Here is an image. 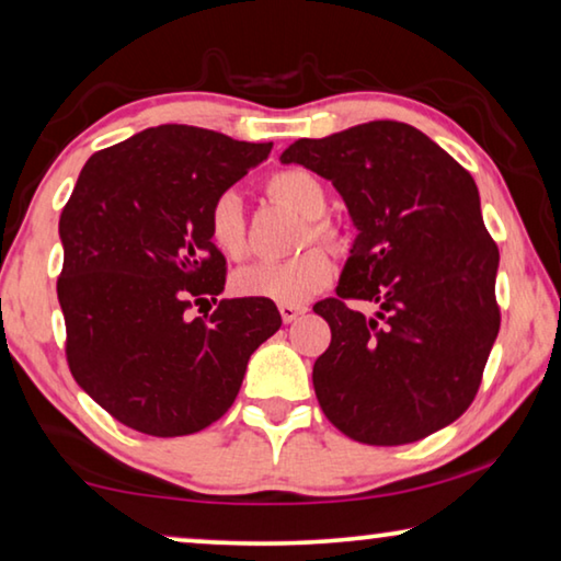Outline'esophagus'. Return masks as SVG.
Segmentation results:
<instances>
[{
  "mask_svg": "<svg viewBox=\"0 0 561 561\" xmlns=\"http://www.w3.org/2000/svg\"><path fill=\"white\" fill-rule=\"evenodd\" d=\"M306 308L304 306H288V304H280V319L283 323H294L298 316H304Z\"/></svg>",
  "mask_w": 561,
  "mask_h": 561,
  "instance_id": "34e87169",
  "label": "esophagus"
}]
</instances>
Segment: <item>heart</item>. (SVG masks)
<instances>
[{"instance_id": "b5f03b06", "label": "heart", "mask_w": 561, "mask_h": 561, "mask_svg": "<svg viewBox=\"0 0 561 561\" xmlns=\"http://www.w3.org/2000/svg\"><path fill=\"white\" fill-rule=\"evenodd\" d=\"M267 197L294 209L306 220V230L300 234V245L319 242L323 248L339 250L344 245L339 227L327 220L323 213L329 207L327 186L319 176L306 169H280L267 176ZM207 232L213 245L230 261H240L248 255V222L245 207L238 192L227 190L217 194L207 213ZM334 278V265L329 255L319 248L304 250L290 261H261L234 273L232 286L245 298L275 300V304L300 306L308 298L321 294Z\"/></svg>"}]
</instances>
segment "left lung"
<instances>
[{"label": "left lung", "instance_id": "8db88e82", "mask_svg": "<svg viewBox=\"0 0 561 561\" xmlns=\"http://www.w3.org/2000/svg\"><path fill=\"white\" fill-rule=\"evenodd\" d=\"M283 164L331 180L356 225L336 298L313 311L331 344L313 364L323 415L364 445H408L476 400L499 336V248L478 186L415 126L369 121L298 139ZM346 299H369L375 317Z\"/></svg>", "mask_w": 561, "mask_h": 561}]
</instances>
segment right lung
I'll return each mask as SVG.
<instances>
[{
    "label": "right lung",
    "instance_id": "1",
    "mask_svg": "<svg viewBox=\"0 0 561 561\" xmlns=\"http://www.w3.org/2000/svg\"><path fill=\"white\" fill-rule=\"evenodd\" d=\"M273 144L207 128H146L85 161L60 215L65 356L108 415L153 437L220 420L248 359L280 329L273 300H220L227 263L207 232L217 194L261 164Z\"/></svg>",
    "mask_w": 561,
    "mask_h": 561
}]
</instances>
